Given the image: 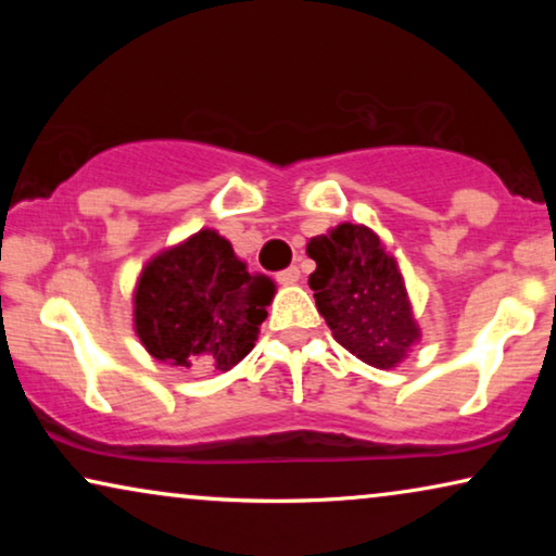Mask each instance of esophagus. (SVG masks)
<instances>
[{
	"instance_id": "1",
	"label": "esophagus",
	"mask_w": 556,
	"mask_h": 556,
	"mask_svg": "<svg viewBox=\"0 0 556 556\" xmlns=\"http://www.w3.org/2000/svg\"><path fill=\"white\" fill-rule=\"evenodd\" d=\"M299 278H301V270L295 268V265H291V268L276 273V280H278L280 286H293Z\"/></svg>"
}]
</instances>
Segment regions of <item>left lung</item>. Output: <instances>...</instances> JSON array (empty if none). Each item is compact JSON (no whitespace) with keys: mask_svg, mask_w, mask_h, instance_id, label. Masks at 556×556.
<instances>
[{"mask_svg":"<svg viewBox=\"0 0 556 556\" xmlns=\"http://www.w3.org/2000/svg\"><path fill=\"white\" fill-rule=\"evenodd\" d=\"M308 286L333 339L362 362L390 369L420 339L394 257L369 227L339 225L308 242Z\"/></svg>","mask_w":556,"mask_h":556,"instance_id":"left-lung-1","label":"left lung"}]
</instances>
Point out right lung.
I'll list each match as a JSON object with an SVG mask.
<instances>
[{
  "mask_svg": "<svg viewBox=\"0 0 556 556\" xmlns=\"http://www.w3.org/2000/svg\"><path fill=\"white\" fill-rule=\"evenodd\" d=\"M276 286L248 273L215 230H202L156 255L134 293L141 344L174 367L227 371L255 346Z\"/></svg>",
  "mask_w": 556,
  "mask_h": 556,
  "instance_id": "obj_1",
  "label": "right lung"
}]
</instances>
